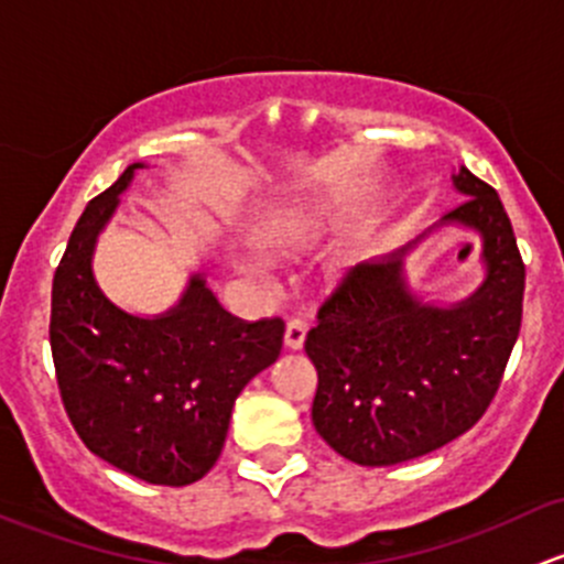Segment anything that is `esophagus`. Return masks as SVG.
I'll return each mask as SVG.
<instances>
[{
	"mask_svg": "<svg viewBox=\"0 0 564 564\" xmlns=\"http://www.w3.org/2000/svg\"><path fill=\"white\" fill-rule=\"evenodd\" d=\"M305 335H308V324H305L303 318H289L286 335H283V344H286V349L297 351V349H303Z\"/></svg>",
	"mask_w": 564,
	"mask_h": 564,
	"instance_id": "esophagus-1",
	"label": "esophagus"
}]
</instances>
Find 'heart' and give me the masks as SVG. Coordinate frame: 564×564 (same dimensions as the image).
Listing matches in <instances>:
<instances>
[{
  "label": "heart",
  "instance_id": "heart-1",
  "mask_svg": "<svg viewBox=\"0 0 564 564\" xmlns=\"http://www.w3.org/2000/svg\"><path fill=\"white\" fill-rule=\"evenodd\" d=\"M324 226H327V215L318 207L297 202V198H278V202H264L250 215L246 240L261 256L281 259V256H294L314 246ZM360 242L362 229H355L349 242H344L327 256V261H324L327 281H340L351 270L357 253H360Z\"/></svg>",
  "mask_w": 564,
  "mask_h": 564
}]
</instances>
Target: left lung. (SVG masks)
Wrapping results in <instances>:
<instances>
[{"mask_svg":"<svg viewBox=\"0 0 564 564\" xmlns=\"http://www.w3.org/2000/svg\"><path fill=\"white\" fill-rule=\"evenodd\" d=\"M464 196L440 225L481 237L484 283L460 304H425L405 281L420 239L362 261L318 308L305 338L316 366L314 429L338 456L392 466L440 451L491 403L521 329L524 261L497 191L460 166Z\"/></svg>","mask_w":564,"mask_h":564,"instance_id":"left-lung-1","label":"left lung"}]
</instances>
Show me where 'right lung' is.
I'll list each match as a JSON object with an SVG mask.
<instances>
[{"instance_id": "right-lung-1", "label": "right lung", "mask_w": 564, "mask_h": 564, "mask_svg": "<svg viewBox=\"0 0 564 564\" xmlns=\"http://www.w3.org/2000/svg\"><path fill=\"white\" fill-rule=\"evenodd\" d=\"M139 169L150 166L130 163L93 198L67 240L51 289V355L67 417L95 456L152 486H187L224 451L237 395L281 355L283 322L231 316L204 272L158 316L106 297L95 246Z\"/></svg>"}]
</instances>
